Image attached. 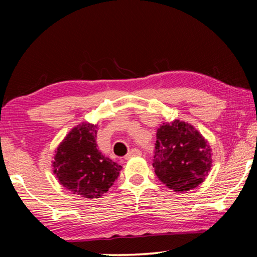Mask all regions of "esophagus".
<instances>
[{
    "mask_svg": "<svg viewBox=\"0 0 257 257\" xmlns=\"http://www.w3.org/2000/svg\"><path fill=\"white\" fill-rule=\"evenodd\" d=\"M140 154H142V151L138 150V149H132L127 154H126L125 159H126V160L131 159V158H133V157H138V156H140Z\"/></svg>",
    "mask_w": 257,
    "mask_h": 257,
    "instance_id": "obj_1",
    "label": "esophagus"
}]
</instances>
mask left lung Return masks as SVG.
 I'll return each instance as SVG.
<instances>
[{"label": "left lung", "instance_id": "8db88e82", "mask_svg": "<svg viewBox=\"0 0 257 257\" xmlns=\"http://www.w3.org/2000/svg\"><path fill=\"white\" fill-rule=\"evenodd\" d=\"M153 167L159 180L174 192L193 189L212 167V149L201 133L179 119L157 131Z\"/></svg>", "mask_w": 257, "mask_h": 257}]
</instances>
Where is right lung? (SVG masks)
Listing matches in <instances>:
<instances>
[{"label":"right lung","instance_id":"obj_1","mask_svg":"<svg viewBox=\"0 0 257 257\" xmlns=\"http://www.w3.org/2000/svg\"><path fill=\"white\" fill-rule=\"evenodd\" d=\"M97 126L90 122L73 127L59 144L52 161L59 184L83 198H99L117 180L121 166L97 149Z\"/></svg>","mask_w":257,"mask_h":257}]
</instances>
